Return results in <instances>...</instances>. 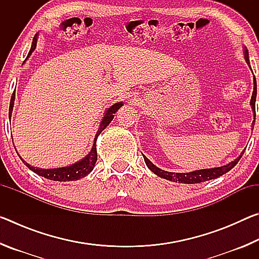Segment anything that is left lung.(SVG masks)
<instances>
[{
  "label": "left lung",
  "mask_w": 259,
  "mask_h": 259,
  "mask_svg": "<svg viewBox=\"0 0 259 259\" xmlns=\"http://www.w3.org/2000/svg\"><path fill=\"white\" fill-rule=\"evenodd\" d=\"M243 56L245 59V63L249 65L250 67V61H249V52L247 48H243ZM256 96H257V83L255 77H253V91H252V96L250 99V106L253 112V119H256V113H255V104H256ZM253 124H255V120L252 121V130H253ZM244 151L241 153L239 157H236L234 161L230 162L229 164L226 165H222V166H217V168H210V169H201V170H195V171H191V172H186V174H181V172H169V171H164L160 168H157L156 165H154L152 162L147 159L145 155L144 156V161H145L146 165L148 166V169L151 170L152 172H154L156 176H159L161 178H164L166 181H171V182H178V183H183V184H199V183H203L210 181V179H216L218 177L223 176V175L229 172L232 168L238 164V162L240 161L241 157H242V154Z\"/></svg>",
  "instance_id": "1"
}]
</instances>
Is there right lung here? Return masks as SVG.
I'll use <instances>...</instances> for the list:
<instances>
[{
  "label": "right lung",
  "mask_w": 259,
  "mask_h": 259,
  "mask_svg": "<svg viewBox=\"0 0 259 259\" xmlns=\"http://www.w3.org/2000/svg\"><path fill=\"white\" fill-rule=\"evenodd\" d=\"M36 42H37V34L35 35L32 42V48L28 52V57L32 55V52L35 50L36 48ZM15 98H16V93L14 91V94L11 96V100H10V106H9V119L11 117L12 114V109H14V105H15ZM123 106V103H115L112 105L111 107H108L106 111L104 113V117L100 121L99 128L97 134L95 136L94 139V145L91 151L89 152V154L87 156L83 157L82 160L75 162L74 164L67 165V166H61V168H52V169H42V168H37V166H33L29 163H27L24 159H21V156L19 157L21 161L24 162V164L26 166H28L29 170H32L33 172H35L38 176H42L47 179H50V181H55V182H72V181H77V179L83 178L89 175L91 171H93L96 164V161H97V148H96V142H97L98 136L102 134V131L106 128V126L111 123L112 120L114 119V114L117 112V109L120 107Z\"/></svg>",
  "instance_id": "obj_1"
}]
</instances>
